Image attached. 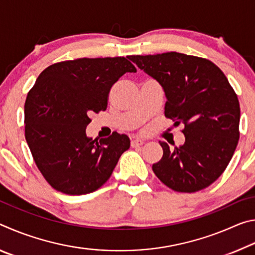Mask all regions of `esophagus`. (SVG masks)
Masks as SVG:
<instances>
[{
    "label": "esophagus",
    "mask_w": 255,
    "mask_h": 255,
    "mask_svg": "<svg viewBox=\"0 0 255 255\" xmlns=\"http://www.w3.org/2000/svg\"><path fill=\"white\" fill-rule=\"evenodd\" d=\"M145 143L144 139H140V138H133L131 139V147H138V146H141Z\"/></svg>",
    "instance_id": "1"
}]
</instances>
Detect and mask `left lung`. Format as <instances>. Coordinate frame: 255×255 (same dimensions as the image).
I'll use <instances>...</instances> for the list:
<instances>
[{"mask_svg":"<svg viewBox=\"0 0 255 255\" xmlns=\"http://www.w3.org/2000/svg\"><path fill=\"white\" fill-rule=\"evenodd\" d=\"M129 59L162 86L165 117L184 125V144L159 141L154 173L174 191L207 188L225 171L240 138V103L227 77L210 60L175 51Z\"/></svg>","mask_w":255,"mask_h":255,"instance_id":"left-lung-1","label":"left lung"}]
</instances>
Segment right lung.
Wrapping results in <instances>:
<instances>
[{
    "mask_svg": "<svg viewBox=\"0 0 255 255\" xmlns=\"http://www.w3.org/2000/svg\"><path fill=\"white\" fill-rule=\"evenodd\" d=\"M136 68L125 57L79 58L40 73L24 103L25 139L38 169L51 187L86 195L105 184L130 146L127 135L92 139V112L105 111L111 86Z\"/></svg>",
    "mask_w": 255,
    "mask_h": 255,
    "instance_id": "right-lung-1",
    "label": "right lung"
}]
</instances>
